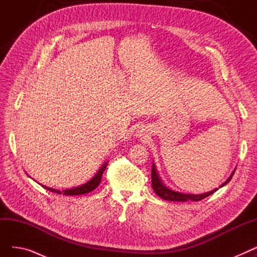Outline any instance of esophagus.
Listing matches in <instances>:
<instances>
[{
    "label": "esophagus",
    "mask_w": 257,
    "mask_h": 257,
    "mask_svg": "<svg viewBox=\"0 0 257 257\" xmlns=\"http://www.w3.org/2000/svg\"><path fill=\"white\" fill-rule=\"evenodd\" d=\"M136 136L139 138V139H141V140H143V139H146L147 137H149L148 136V132H147V130L146 129H139L138 131H137V133H136Z\"/></svg>",
    "instance_id": "obj_1"
}]
</instances>
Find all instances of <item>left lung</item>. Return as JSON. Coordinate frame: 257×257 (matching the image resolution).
Listing matches in <instances>:
<instances>
[{"label":"left lung","mask_w":257,"mask_h":257,"mask_svg":"<svg viewBox=\"0 0 257 257\" xmlns=\"http://www.w3.org/2000/svg\"><path fill=\"white\" fill-rule=\"evenodd\" d=\"M236 168H234L233 172L231 173L230 176L228 177V179L220 185V187H223L224 185H226L229 181L231 180L233 174L235 172ZM152 187L154 192L156 193V195H158L161 199L164 200H167V201H173V202H186V201H200L202 199H204L210 195H212L214 192L218 191V188H214V190L210 191V192H207V193H204V194H183V193H179V192H176V191H173L171 190V188L167 187L164 182L161 181L159 175L156 171V167L153 163L152 165Z\"/></svg>","instance_id":"8db88e82"}]
</instances>
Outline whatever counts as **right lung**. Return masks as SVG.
<instances>
[{
  "label": "right lung",
  "mask_w": 257,
  "mask_h": 257,
  "mask_svg": "<svg viewBox=\"0 0 257 257\" xmlns=\"http://www.w3.org/2000/svg\"><path fill=\"white\" fill-rule=\"evenodd\" d=\"M107 164L108 161H105V163L102 165V167L100 168V170L97 172V174L94 175V176L89 180L87 181L86 183L82 184V185H79V186H76V187H72V188H66V190H56V188H52V187H49V186H46V185H42L44 188H46V190L52 192V193H56V194H63L65 196H80V195H84V194H87V193H90L92 192L94 188H96L100 182H101V178H102V175L107 167Z\"/></svg>",
  "instance_id": "1"
}]
</instances>
